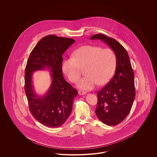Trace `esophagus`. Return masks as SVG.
I'll return each mask as SVG.
<instances>
[{"mask_svg":"<svg viewBox=\"0 0 157 157\" xmlns=\"http://www.w3.org/2000/svg\"><path fill=\"white\" fill-rule=\"evenodd\" d=\"M78 94H79V95H85V94H86V92L85 91H83V90H79L78 91Z\"/></svg>","mask_w":157,"mask_h":157,"instance_id":"obj_1","label":"esophagus"}]
</instances>
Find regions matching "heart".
I'll list each match as a JSON object with an SVG mask.
<instances>
[{"mask_svg":"<svg viewBox=\"0 0 157 157\" xmlns=\"http://www.w3.org/2000/svg\"><path fill=\"white\" fill-rule=\"evenodd\" d=\"M117 67V56L110 48L102 49L92 45H85L76 49L73 57L62 62L63 73L72 82H78L85 69L84 74L78 83L83 90L93 89L97 84L103 85L111 79Z\"/></svg>","mask_w":157,"mask_h":157,"instance_id":"1","label":"heart"}]
</instances>
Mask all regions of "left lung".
<instances>
[{
    "label": "left lung",
    "mask_w": 157,
    "mask_h": 157,
    "mask_svg": "<svg viewBox=\"0 0 157 157\" xmlns=\"http://www.w3.org/2000/svg\"><path fill=\"white\" fill-rule=\"evenodd\" d=\"M90 39H100L114 51L117 67L113 78L97 92L95 110L98 119L108 126L116 125L128 116L135 97L134 74L127 50L117 40L98 33Z\"/></svg>",
    "instance_id": "obj_1"
}]
</instances>
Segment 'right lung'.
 Listing matches in <instances>:
<instances>
[{
  "label": "right lung",
  "instance_id": "add662e5",
  "mask_svg": "<svg viewBox=\"0 0 157 157\" xmlns=\"http://www.w3.org/2000/svg\"><path fill=\"white\" fill-rule=\"evenodd\" d=\"M75 42L72 38L53 35L42 38L31 52L25 71V91L33 117L45 126L62 125L69 117L77 90L67 82L62 75V55ZM48 68L52 73V83L48 92L39 97L31 82L32 74Z\"/></svg>",
  "mask_w": 157,
  "mask_h": 157
}]
</instances>
